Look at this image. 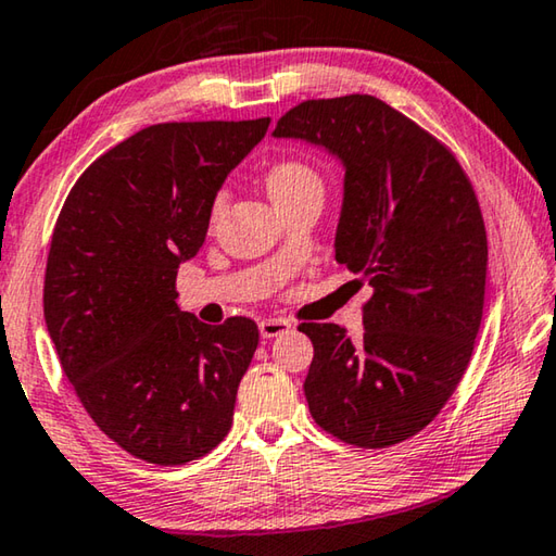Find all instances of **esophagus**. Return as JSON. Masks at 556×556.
Listing matches in <instances>:
<instances>
[{
	"instance_id": "34e87169",
	"label": "esophagus",
	"mask_w": 556,
	"mask_h": 556,
	"mask_svg": "<svg viewBox=\"0 0 556 556\" xmlns=\"http://www.w3.org/2000/svg\"><path fill=\"white\" fill-rule=\"evenodd\" d=\"M290 325L288 319H276V317H270V319H261L258 323V332H261V337L263 339H273V337H280V334H288L290 332Z\"/></svg>"
}]
</instances>
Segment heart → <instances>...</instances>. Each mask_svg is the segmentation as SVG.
I'll return each mask as SVG.
<instances>
[{
    "label": "heart",
    "instance_id": "1",
    "mask_svg": "<svg viewBox=\"0 0 556 556\" xmlns=\"http://www.w3.org/2000/svg\"><path fill=\"white\" fill-rule=\"evenodd\" d=\"M266 185L276 204L298 200L309 192H323V178H319L313 165L300 159H280L273 163L266 170ZM222 207L224 194H217L212 202V219H217Z\"/></svg>",
    "mask_w": 556,
    "mask_h": 556
}]
</instances>
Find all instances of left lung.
Returning <instances> with one entry per match:
<instances>
[{"instance_id": "obj_1", "label": "left lung", "mask_w": 556, "mask_h": 556, "mask_svg": "<svg viewBox=\"0 0 556 556\" xmlns=\"http://www.w3.org/2000/svg\"><path fill=\"white\" fill-rule=\"evenodd\" d=\"M273 136L344 163L337 261L374 288L364 337L303 323L305 397L339 442L386 450L425 430L462 383L483 317L489 239L473 185L430 131L371 94L307 100Z\"/></svg>"}]
</instances>
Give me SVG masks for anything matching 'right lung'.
I'll return each mask as SVG.
<instances>
[{"instance_id": "add662e5", "label": "right lung", "mask_w": 556, "mask_h": 556, "mask_svg": "<svg viewBox=\"0 0 556 556\" xmlns=\"http://www.w3.org/2000/svg\"><path fill=\"white\" fill-rule=\"evenodd\" d=\"M268 124L146 126L102 153L58 214L43 283L48 334L87 415L136 459L194 462L231 427L258 327L180 313L175 278L202 247L224 178Z\"/></svg>"}]
</instances>
